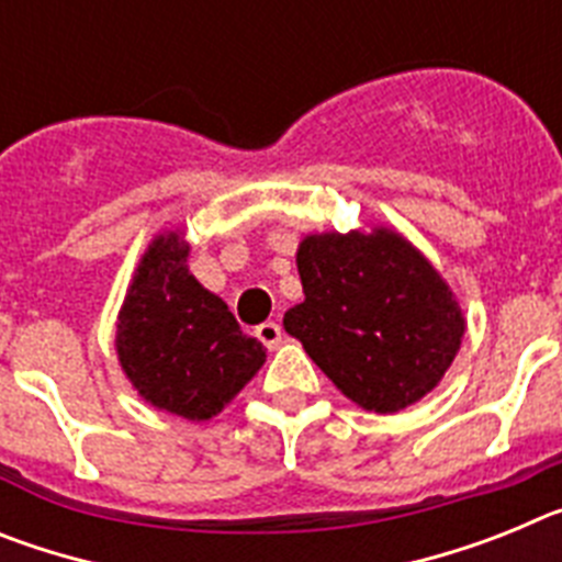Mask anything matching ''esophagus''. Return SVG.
Segmentation results:
<instances>
[{
    "label": "esophagus",
    "instance_id": "34e87169",
    "mask_svg": "<svg viewBox=\"0 0 562 562\" xmlns=\"http://www.w3.org/2000/svg\"><path fill=\"white\" fill-rule=\"evenodd\" d=\"M256 337L265 342L267 349H276L278 342H281V324H276V321H267V324L258 326Z\"/></svg>",
    "mask_w": 562,
    "mask_h": 562
}]
</instances>
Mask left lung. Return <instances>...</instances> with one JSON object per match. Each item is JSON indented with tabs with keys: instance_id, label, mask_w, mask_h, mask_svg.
<instances>
[{
	"instance_id": "8db88e82",
	"label": "left lung",
	"mask_w": 562,
	"mask_h": 562,
	"mask_svg": "<svg viewBox=\"0 0 562 562\" xmlns=\"http://www.w3.org/2000/svg\"><path fill=\"white\" fill-rule=\"evenodd\" d=\"M304 301L284 329L360 408L396 414L439 385L464 337L448 281L408 238L315 233L297 247Z\"/></svg>"
}]
</instances>
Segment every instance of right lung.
<instances>
[{"instance_id": "obj_1", "label": "right lung", "mask_w": 562, "mask_h": 562, "mask_svg": "<svg viewBox=\"0 0 562 562\" xmlns=\"http://www.w3.org/2000/svg\"><path fill=\"white\" fill-rule=\"evenodd\" d=\"M186 261L180 233L154 236L117 315L114 349L143 400L202 422L256 376L267 349L238 329L225 301L207 292Z\"/></svg>"}]
</instances>
